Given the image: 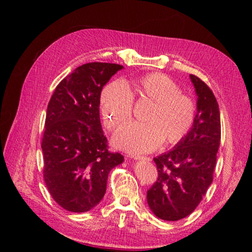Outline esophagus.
Masks as SVG:
<instances>
[{
    "label": "esophagus",
    "mask_w": 252,
    "mask_h": 252,
    "mask_svg": "<svg viewBox=\"0 0 252 252\" xmlns=\"http://www.w3.org/2000/svg\"><path fill=\"white\" fill-rule=\"evenodd\" d=\"M133 158H134L135 160H147V161L151 160V158H150V157H140V156H133Z\"/></svg>",
    "instance_id": "esophagus-1"
}]
</instances>
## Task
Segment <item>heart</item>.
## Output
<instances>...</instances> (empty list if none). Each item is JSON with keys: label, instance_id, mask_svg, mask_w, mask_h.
<instances>
[{"label": "heart", "instance_id": "1", "mask_svg": "<svg viewBox=\"0 0 252 252\" xmlns=\"http://www.w3.org/2000/svg\"><path fill=\"white\" fill-rule=\"evenodd\" d=\"M140 100H151L147 122H132L116 135L118 148L132 153L151 152L164 141L176 144L182 141L197 118V103L181 91L180 85L169 75L152 72L142 75L135 83ZM134 96L125 81L106 84L101 93L100 111L106 129H118L132 118Z\"/></svg>", "mask_w": 252, "mask_h": 252}]
</instances>
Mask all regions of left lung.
<instances>
[{"instance_id":"8db88e82","label":"left lung","mask_w":252,"mask_h":252,"mask_svg":"<svg viewBox=\"0 0 252 252\" xmlns=\"http://www.w3.org/2000/svg\"><path fill=\"white\" fill-rule=\"evenodd\" d=\"M190 79L198 95L195 122L174 149L153 159L158 178L147 192L152 212L167 221L186 218L201 202L213 180L220 146L218 102L201 79L193 74Z\"/></svg>"}]
</instances>
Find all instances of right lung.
Returning <instances> with one entry per match:
<instances>
[{"instance_id":"1","label":"right lung","mask_w":252,"mask_h":252,"mask_svg":"<svg viewBox=\"0 0 252 252\" xmlns=\"http://www.w3.org/2000/svg\"><path fill=\"white\" fill-rule=\"evenodd\" d=\"M120 64H83L55 88L48 104L42 136L43 177L54 201L71 212H85L99 203L109 172L125 160L109 151L100 121V96Z\"/></svg>"}]
</instances>
